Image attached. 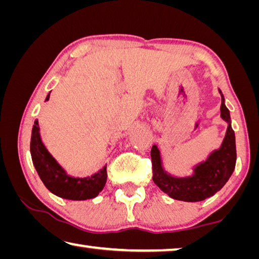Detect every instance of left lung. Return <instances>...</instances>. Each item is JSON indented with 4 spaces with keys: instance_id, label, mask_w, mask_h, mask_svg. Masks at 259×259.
<instances>
[{
    "instance_id": "obj_1",
    "label": "left lung",
    "mask_w": 259,
    "mask_h": 259,
    "mask_svg": "<svg viewBox=\"0 0 259 259\" xmlns=\"http://www.w3.org/2000/svg\"><path fill=\"white\" fill-rule=\"evenodd\" d=\"M221 94V118L228 123L223 144L214 150L205 161L194 168V174L187 178H175L165 171L158 147L151 150L153 182L173 199L183 202H200L218 192L233 174L236 163L235 134L232 129L231 115Z\"/></svg>"
}]
</instances>
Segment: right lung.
<instances>
[{"instance_id":"1","label":"right lung","mask_w":259,"mask_h":259,"mask_svg":"<svg viewBox=\"0 0 259 259\" xmlns=\"http://www.w3.org/2000/svg\"><path fill=\"white\" fill-rule=\"evenodd\" d=\"M49 94L46 101L49 100ZM38 120L34 121L31 135V157L41 181L52 194L70 200L91 199L99 195L107 181L106 166L88 178H72L53 158L40 137Z\"/></svg>"}]
</instances>
